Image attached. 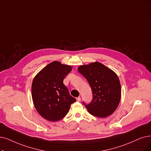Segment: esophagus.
I'll use <instances>...</instances> for the list:
<instances>
[{"label": "esophagus", "mask_w": 151, "mask_h": 151, "mask_svg": "<svg viewBox=\"0 0 151 151\" xmlns=\"http://www.w3.org/2000/svg\"><path fill=\"white\" fill-rule=\"evenodd\" d=\"M81 97H77V101H81Z\"/></svg>", "instance_id": "esophagus-1"}]
</instances>
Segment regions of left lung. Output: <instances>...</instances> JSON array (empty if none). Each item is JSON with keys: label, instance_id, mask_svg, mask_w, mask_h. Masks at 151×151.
I'll return each instance as SVG.
<instances>
[{"label": "left lung", "instance_id": "8db88e82", "mask_svg": "<svg viewBox=\"0 0 151 151\" xmlns=\"http://www.w3.org/2000/svg\"><path fill=\"white\" fill-rule=\"evenodd\" d=\"M78 71L91 87L93 98L85 105L90 114L99 118L110 116L117 108L121 99V84L114 72L99 62L81 65Z\"/></svg>", "mask_w": 151, "mask_h": 151}]
</instances>
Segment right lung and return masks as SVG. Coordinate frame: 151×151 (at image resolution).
Returning <instances> with one entry per match:
<instances>
[{
	"mask_svg": "<svg viewBox=\"0 0 151 151\" xmlns=\"http://www.w3.org/2000/svg\"><path fill=\"white\" fill-rule=\"evenodd\" d=\"M72 67L53 61L40 71L33 79L32 99L36 110L45 119L57 122L68 113L76 101L72 96L63 81Z\"/></svg>",
	"mask_w": 151,
	"mask_h": 151,
	"instance_id": "add662e5",
	"label": "right lung"
}]
</instances>
